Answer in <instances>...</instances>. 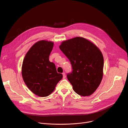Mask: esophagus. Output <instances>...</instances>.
Masks as SVG:
<instances>
[{"mask_svg":"<svg viewBox=\"0 0 128 128\" xmlns=\"http://www.w3.org/2000/svg\"><path fill=\"white\" fill-rule=\"evenodd\" d=\"M63 79H65V77H66V75H65V72H63Z\"/></svg>","mask_w":128,"mask_h":128,"instance_id":"obj_1","label":"esophagus"}]
</instances>
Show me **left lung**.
Returning <instances> with one entry per match:
<instances>
[{"label": "left lung", "mask_w": 128, "mask_h": 128, "mask_svg": "<svg viewBox=\"0 0 128 128\" xmlns=\"http://www.w3.org/2000/svg\"><path fill=\"white\" fill-rule=\"evenodd\" d=\"M60 49L72 65L67 77L74 91L81 96H89L95 92L102 81L104 58L98 47L82 37L63 42Z\"/></svg>", "instance_id": "obj_1"}]
</instances>
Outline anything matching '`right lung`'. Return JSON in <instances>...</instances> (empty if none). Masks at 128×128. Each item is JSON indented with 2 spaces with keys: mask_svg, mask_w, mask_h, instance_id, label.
Segmentation results:
<instances>
[{
  "mask_svg": "<svg viewBox=\"0 0 128 128\" xmlns=\"http://www.w3.org/2000/svg\"><path fill=\"white\" fill-rule=\"evenodd\" d=\"M53 42L41 40L34 44L26 53L23 62L22 74L24 82L35 94L41 97L49 96L62 79L56 65L49 57Z\"/></svg>",
  "mask_w": 128,
  "mask_h": 128,
  "instance_id": "obj_1",
  "label": "right lung"
}]
</instances>
